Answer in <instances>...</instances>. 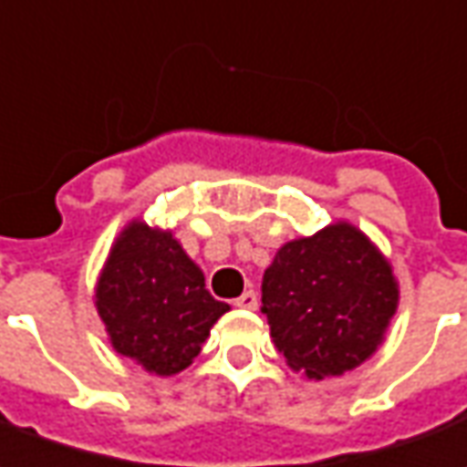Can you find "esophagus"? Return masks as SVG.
<instances>
[{
	"instance_id": "1",
	"label": "esophagus",
	"mask_w": 467,
	"mask_h": 467,
	"mask_svg": "<svg viewBox=\"0 0 467 467\" xmlns=\"http://www.w3.org/2000/svg\"><path fill=\"white\" fill-rule=\"evenodd\" d=\"M234 306H239V309H249V312H254L256 306H259V296L254 292H244L239 296V299H234Z\"/></svg>"
}]
</instances>
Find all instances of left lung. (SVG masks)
Listing matches in <instances>:
<instances>
[{
    "label": "left lung",
    "instance_id": "obj_1",
    "mask_svg": "<svg viewBox=\"0 0 467 467\" xmlns=\"http://www.w3.org/2000/svg\"><path fill=\"white\" fill-rule=\"evenodd\" d=\"M261 304L276 352L319 382L379 349L398 312L400 281L362 228L334 221L276 251L264 271Z\"/></svg>",
    "mask_w": 467,
    "mask_h": 467
}]
</instances>
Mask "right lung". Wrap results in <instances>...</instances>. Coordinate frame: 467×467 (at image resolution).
Wrapping results in <instances>:
<instances>
[{
    "label": "right lung",
    "instance_id": "obj_1",
    "mask_svg": "<svg viewBox=\"0 0 467 467\" xmlns=\"http://www.w3.org/2000/svg\"><path fill=\"white\" fill-rule=\"evenodd\" d=\"M92 299L112 349L155 377L183 372L231 309L208 294L203 271L173 231L143 218L115 236Z\"/></svg>",
    "mask_w": 467,
    "mask_h": 467
}]
</instances>
